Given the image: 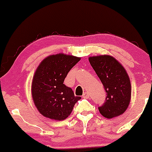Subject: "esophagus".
<instances>
[{
  "label": "esophagus",
  "instance_id": "1",
  "mask_svg": "<svg viewBox=\"0 0 152 152\" xmlns=\"http://www.w3.org/2000/svg\"><path fill=\"white\" fill-rule=\"evenodd\" d=\"M83 96L84 99H88V98H89V93H87V92H85V93H84L83 96Z\"/></svg>",
  "mask_w": 152,
  "mask_h": 152
}]
</instances>
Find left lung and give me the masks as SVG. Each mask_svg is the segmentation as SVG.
Returning a JSON list of instances; mask_svg holds the SVG:
<instances>
[{"label":"left lung","mask_w":152,"mask_h":152,"mask_svg":"<svg viewBox=\"0 0 152 152\" xmlns=\"http://www.w3.org/2000/svg\"><path fill=\"white\" fill-rule=\"evenodd\" d=\"M89 62L100 79L106 92L104 103L99 107L101 114L113 118L123 114L129 105L131 83L125 68L109 55L89 57Z\"/></svg>","instance_id":"1"}]
</instances>
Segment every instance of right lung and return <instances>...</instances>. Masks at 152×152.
Here are the masks:
<instances>
[{"instance_id": "right-lung-1", "label": "right lung", "mask_w": 152, "mask_h": 152, "mask_svg": "<svg viewBox=\"0 0 152 152\" xmlns=\"http://www.w3.org/2000/svg\"><path fill=\"white\" fill-rule=\"evenodd\" d=\"M81 58L64 53L50 55L41 62L31 84L34 103L41 115L62 121L73 111L81 97L75 96L70 87L63 84L67 73Z\"/></svg>"}]
</instances>
